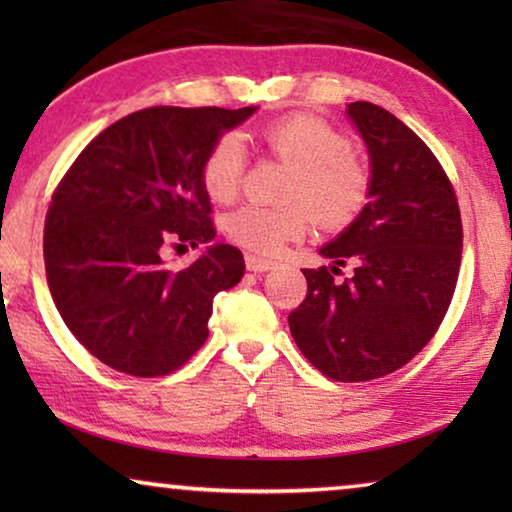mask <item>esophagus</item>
<instances>
[{"instance_id": "obj_1", "label": "esophagus", "mask_w": 512, "mask_h": 512, "mask_svg": "<svg viewBox=\"0 0 512 512\" xmlns=\"http://www.w3.org/2000/svg\"><path fill=\"white\" fill-rule=\"evenodd\" d=\"M244 263H247V270H251V272H265V270H272L277 265L275 261H270V258H261L256 254L244 256Z\"/></svg>"}]
</instances>
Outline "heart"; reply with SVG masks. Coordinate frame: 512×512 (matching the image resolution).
I'll list each match as a JSON object with an SVG mask.
<instances>
[{
    "label": "heart",
    "instance_id": "obj_1",
    "mask_svg": "<svg viewBox=\"0 0 512 512\" xmlns=\"http://www.w3.org/2000/svg\"><path fill=\"white\" fill-rule=\"evenodd\" d=\"M272 156L291 165L286 205H244L226 216V233L240 247L277 254L286 242L307 233L312 214L324 230H342L359 219L370 200V170L352 151L349 139L324 118L291 114L263 128ZM247 149L228 132L219 137L202 163V186L221 205L242 191ZM313 212L310 213L309 209Z\"/></svg>",
    "mask_w": 512,
    "mask_h": 512
}]
</instances>
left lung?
<instances>
[{
    "instance_id": "obj_1",
    "label": "left lung",
    "mask_w": 512,
    "mask_h": 512,
    "mask_svg": "<svg viewBox=\"0 0 512 512\" xmlns=\"http://www.w3.org/2000/svg\"><path fill=\"white\" fill-rule=\"evenodd\" d=\"M370 156V202L319 249L333 265L303 270L289 314L305 359L335 382L377 380L422 352L452 303L461 263L457 193L429 146L387 109L347 104ZM347 262L353 277L335 280Z\"/></svg>"
}]
</instances>
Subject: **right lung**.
I'll return each mask as SVG.
<instances>
[{
  "label": "right lung",
  "mask_w": 512,
  "mask_h": 512,
  "mask_svg": "<svg viewBox=\"0 0 512 512\" xmlns=\"http://www.w3.org/2000/svg\"><path fill=\"white\" fill-rule=\"evenodd\" d=\"M256 107H149L102 130L55 188L44 263L62 321L118 373L160 377L205 345L212 303L244 275L242 251L214 244L184 270L163 249L214 240L202 163Z\"/></svg>",
  "instance_id": "obj_1"
}]
</instances>
